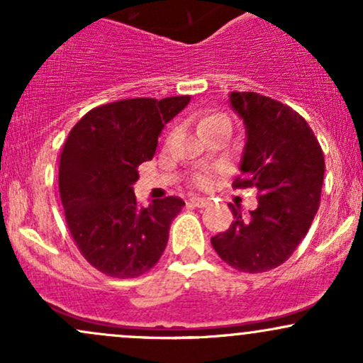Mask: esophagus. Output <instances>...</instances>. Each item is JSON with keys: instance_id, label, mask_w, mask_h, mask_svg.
Masks as SVG:
<instances>
[{"instance_id": "34e87169", "label": "esophagus", "mask_w": 363, "mask_h": 363, "mask_svg": "<svg viewBox=\"0 0 363 363\" xmlns=\"http://www.w3.org/2000/svg\"><path fill=\"white\" fill-rule=\"evenodd\" d=\"M189 205L196 206V208H205V206L210 205V201H208V199H205V198H191Z\"/></svg>"}]
</instances>
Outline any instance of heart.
<instances>
[{"instance_id":"b5f03b06","label":"heart","mask_w":363,"mask_h":363,"mask_svg":"<svg viewBox=\"0 0 363 363\" xmlns=\"http://www.w3.org/2000/svg\"><path fill=\"white\" fill-rule=\"evenodd\" d=\"M222 124H223V126L230 128V121H228L227 116L218 114V112H213V114L203 116V118L199 119L198 128H199V133H203V131H206V129H210V128L222 126ZM210 181H211L210 174H201V176H198V184H208Z\"/></svg>"}]
</instances>
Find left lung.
<instances>
[{"mask_svg": "<svg viewBox=\"0 0 363 363\" xmlns=\"http://www.w3.org/2000/svg\"><path fill=\"white\" fill-rule=\"evenodd\" d=\"M230 107L242 119L245 145L234 187H256L257 208L240 206L228 230L211 245L232 268L262 273L285 262L309 232L319 210L324 155L307 121L285 104L256 91H230Z\"/></svg>", "mask_w": 363, "mask_h": 363, "instance_id": "obj_1", "label": "left lung"}]
</instances>
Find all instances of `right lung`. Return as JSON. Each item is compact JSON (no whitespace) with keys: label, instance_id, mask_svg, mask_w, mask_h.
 Returning <instances> with one entry per match:
<instances>
[{"label":"right lung","instance_id":"1","mask_svg":"<svg viewBox=\"0 0 363 363\" xmlns=\"http://www.w3.org/2000/svg\"><path fill=\"white\" fill-rule=\"evenodd\" d=\"M189 101L181 95L106 104L69 131L60 160L66 223L83 257L107 277H140L164 254L184 201L169 196L140 206L133 184L138 165L155 155L162 129Z\"/></svg>","mask_w":363,"mask_h":363}]
</instances>
